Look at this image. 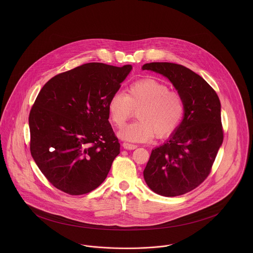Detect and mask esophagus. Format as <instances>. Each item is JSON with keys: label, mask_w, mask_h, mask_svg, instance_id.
<instances>
[{"label": "esophagus", "mask_w": 253, "mask_h": 253, "mask_svg": "<svg viewBox=\"0 0 253 253\" xmlns=\"http://www.w3.org/2000/svg\"><path fill=\"white\" fill-rule=\"evenodd\" d=\"M123 147H124L125 149H126V150H134V149L137 148V145L125 142V143H123Z\"/></svg>", "instance_id": "34e87169"}]
</instances>
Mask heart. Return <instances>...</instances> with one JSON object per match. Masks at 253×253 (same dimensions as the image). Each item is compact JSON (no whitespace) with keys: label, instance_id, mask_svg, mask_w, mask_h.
Masks as SVG:
<instances>
[{"label":"heart","instance_id":"heart-1","mask_svg":"<svg viewBox=\"0 0 253 253\" xmlns=\"http://www.w3.org/2000/svg\"><path fill=\"white\" fill-rule=\"evenodd\" d=\"M110 121L122 128L136 110L137 121L126 126L120 136L131 142H145L156 135L169 136L180 125L185 112L184 100L176 91L155 79L130 84L126 93L115 92L108 101Z\"/></svg>","mask_w":253,"mask_h":253}]
</instances>
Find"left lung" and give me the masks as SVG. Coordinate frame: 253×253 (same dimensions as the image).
Returning <instances> with one entry per match:
<instances>
[{
  "instance_id": "1",
  "label": "left lung",
  "mask_w": 253,
  "mask_h": 253,
  "mask_svg": "<svg viewBox=\"0 0 253 253\" xmlns=\"http://www.w3.org/2000/svg\"><path fill=\"white\" fill-rule=\"evenodd\" d=\"M142 69L167 77L185 104L180 126L166 143L152 151L144 179L159 195H184L207 179L223 142L220 100L200 75L183 65L151 62Z\"/></svg>"
}]
</instances>
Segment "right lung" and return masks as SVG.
I'll return each mask as SVG.
<instances>
[{"instance_id": "obj_1", "label": "right lung", "mask_w": 253, "mask_h": 253, "mask_svg": "<svg viewBox=\"0 0 253 253\" xmlns=\"http://www.w3.org/2000/svg\"><path fill=\"white\" fill-rule=\"evenodd\" d=\"M132 69L86 63L51 78L29 114L30 152L55 188L83 195L106 179L120 154L108 101Z\"/></svg>"}]
</instances>
